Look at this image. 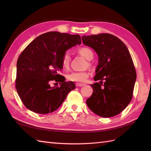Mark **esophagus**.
<instances>
[{
	"instance_id": "34e87169",
	"label": "esophagus",
	"mask_w": 151,
	"mask_h": 151,
	"mask_svg": "<svg viewBox=\"0 0 151 151\" xmlns=\"http://www.w3.org/2000/svg\"><path fill=\"white\" fill-rule=\"evenodd\" d=\"M84 84H81V83H76V87H82V86H84Z\"/></svg>"
}]
</instances>
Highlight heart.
<instances>
[{"mask_svg":"<svg viewBox=\"0 0 151 151\" xmlns=\"http://www.w3.org/2000/svg\"><path fill=\"white\" fill-rule=\"evenodd\" d=\"M76 52L88 60H91L93 58V52L91 49L88 47H81L76 50ZM70 61H71L70 53L69 52V51H65L63 53L62 58V65L63 69H69ZM88 66L91 67V63L89 62H88ZM88 77L89 73L87 71H73L68 73L66 75V78L68 81L75 82H84Z\"/></svg>","mask_w":151,"mask_h":151,"instance_id":"heart-1","label":"heart"}]
</instances>
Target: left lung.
Segmentation results:
<instances>
[{
	"label": "left lung",
	"instance_id": "left-lung-1",
	"mask_svg": "<svg viewBox=\"0 0 151 151\" xmlns=\"http://www.w3.org/2000/svg\"><path fill=\"white\" fill-rule=\"evenodd\" d=\"M82 40L99 56L94 81L100 82L91 85L93 91L86 104L101 117L118 115L132 100L136 79L129 51L123 41L110 34L84 36Z\"/></svg>",
	"mask_w": 151,
	"mask_h": 151
}]
</instances>
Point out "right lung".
I'll return each instance as SVG.
<instances>
[{
  "instance_id": "add662e5",
  "label": "right lung",
  "mask_w": 151,
  "mask_h": 151,
  "mask_svg": "<svg viewBox=\"0 0 151 151\" xmlns=\"http://www.w3.org/2000/svg\"><path fill=\"white\" fill-rule=\"evenodd\" d=\"M77 44H81L78 34L50 32L36 37L21 53L17 62L15 88L28 110L39 114L52 113L75 89V83L65 82L58 73L63 67V53ZM52 81L61 83L60 87H50Z\"/></svg>"
}]
</instances>
